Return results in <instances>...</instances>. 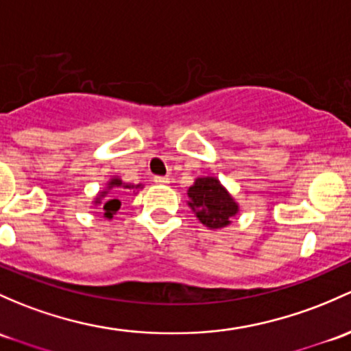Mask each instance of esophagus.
Instances as JSON below:
<instances>
[{"instance_id":"34e87169","label":"esophagus","mask_w":351,"mask_h":351,"mask_svg":"<svg viewBox=\"0 0 351 351\" xmlns=\"http://www.w3.org/2000/svg\"><path fill=\"white\" fill-rule=\"evenodd\" d=\"M154 183H158V185H168L169 178L168 176H154Z\"/></svg>"}]
</instances>
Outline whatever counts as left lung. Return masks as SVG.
Returning a JSON list of instances; mask_svg holds the SVG:
<instances>
[{
    "instance_id": "left-lung-1",
    "label": "left lung",
    "mask_w": 351,
    "mask_h": 351,
    "mask_svg": "<svg viewBox=\"0 0 351 351\" xmlns=\"http://www.w3.org/2000/svg\"><path fill=\"white\" fill-rule=\"evenodd\" d=\"M186 195L191 212L212 230L228 227L239 213V204L217 176H198Z\"/></svg>"
}]
</instances>
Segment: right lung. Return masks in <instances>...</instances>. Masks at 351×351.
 Masks as SVG:
<instances>
[{
	"instance_id": "obj_1",
	"label": "right lung",
	"mask_w": 351,
	"mask_h": 351,
	"mask_svg": "<svg viewBox=\"0 0 351 351\" xmlns=\"http://www.w3.org/2000/svg\"><path fill=\"white\" fill-rule=\"evenodd\" d=\"M143 186H145L143 183L132 185V183H124L119 176H110L109 182L106 183V188H102V190L95 195V198L92 204H94V206H101L102 217L110 220L114 215H116L117 210L121 208V200H117V197H114V195H110L108 200H104V198L109 195V191L114 190V188H123V190H132L134 193H138L139 190H143ZM114 193H121V191L114 190Z\"/></svg>"
}]
</instances>
